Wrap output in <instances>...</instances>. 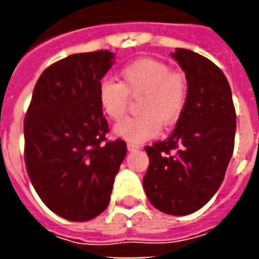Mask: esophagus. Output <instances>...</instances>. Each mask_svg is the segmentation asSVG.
I'll return each mask as SVG.
<instances>
[{
	"instance_id": "obj_1",
	"label": "esophagus",
	"mask_w": 259,
	"mask_h": 259,
	"mask_svg": "<svg viewBox=\"0 0 259 259\" xmlns=\"http://www.w3.org/2000/svg\"><path fill=\"white\" fill-rule=\"evenodd\" d=\"M127 150H129V151L141 150V146H139V144H133V143H127Z\"/></svg>"
}]
</instances>
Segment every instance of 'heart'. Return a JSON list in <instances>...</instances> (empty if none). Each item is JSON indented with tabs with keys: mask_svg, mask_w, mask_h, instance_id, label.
<instances>
[{
	"mask_svg": "<svg viewBox=\"0 0 259 259\" xmlns=\"http://www.w3.org/2000/svg\"><path fill=\"white\" fill-rule=\"evenodd\" d=\"M122 81L104 79L98 85V102L108 118L119 120L127 111L129 96L143 94L139 102L140 115L123 119L115 126V135L143 143L159 135L162 123L174 124L187 102L189 84L182 72L172 70L166 62L140 58L124 65Z\"/></svg>",
	"mask_w": 259,
	"mask_h": 259,
	"instance_id": "heart-1",
	"label": "heart"
}]
</instances>
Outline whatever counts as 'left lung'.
Wrapping results in <instances>:
<instances>
[{"instance_id": "obj_1", "label": "left lung", "mask_w": 259, "mask_h": 259, "mask_svg": "<svg viewBox=\"0 0 259 259\" xmlns=\"http://www.w3.org/2000/svg\"><path fill=\"white\" fill-rule=\"evenodd\" d=\"M172 57L185 70L187 102L172 135L144 148L150 165L143 186L157 209L189 215L222 185L233 154L236 111L228 79L217 65L185 48Z\"/></svg>"}]
</instances>
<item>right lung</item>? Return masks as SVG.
<instances>
[{
	"mask_svg": "<svg viewBox=\"0 0 259 259\" xmlns=\"http://www.w3.org/2000/svg\"><path fill=\"white\" fill-rule=\"evenodd\" d=\"M113 53L69 55L37 80L26 112L25 162L34 190L59 217L84 222L109 204L126 157L123 140L107 141L98 85Z\"/></svg>",
	"mask_w": 259,
	"mask_h": 259,
	"instance_id": "right-lung-1",
	"label": "right lung"
}]
</instances>
